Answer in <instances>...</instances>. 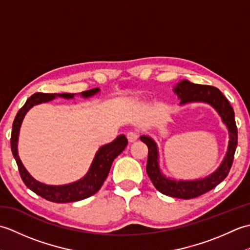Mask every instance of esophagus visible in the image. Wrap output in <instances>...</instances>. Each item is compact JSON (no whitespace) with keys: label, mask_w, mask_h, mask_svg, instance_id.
<instances>
[{"label":"esophagus","mask_w":250,"mask_h":250,"mask_svg":"<svg viewBox=\"0 0 250 250\" xmlns=\"http://www.w3.org/2000/svg\"><path fill=\"white\" fill-rule=\"evenodd\" d=\"M126 137H128V141L130 143H135L139 140V134H137L136 132H129V133L126 134Z\"/></svg>","instance_id":"esophagus-1"}]
</instances>
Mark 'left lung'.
Returning a JSON list of instances; mask_svg holds the SVG:
<instances>
[{
    "label": "left lung",
    "mask_w": 250,
    "mask_h": 250,
    "mask_svg": "<svg viewBox=\"0 0 250 250\" xmlns=\"http://www.w3.org/2000/svg\"><path fill=\"white\" fill-rule=\"evenodd\" d=\"M174 93H176L178 99H180V105L192 102H203L213 106L229 131L228 151L220 167L207 177L194 180H176L164 176L159 167V151L156 142L149 136H141V141L145 143L148 147L146 171L156 189L161 193L173 196V198L189 200L208 192L228 176L237 146V128L234 110L229 101L216 87L193 83L185 79L174 87Z\"/></svg>",
    "instance_id": "1"
}]
</instances>
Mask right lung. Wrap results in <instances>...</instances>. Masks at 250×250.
<instances>
[{"label": "right lung", "instance_id": "right-lung-1", "mask_svg": "<svg viewBox=\"0 0 250 250\" xmlns=\"http://www.w3.org/2000/svg\"><path fill=\"white\" fill-rule=\"evenodd\" d=\"M99 91V88H94L83 91L81 94L83 98H90L92 95L97 94ZM74 95H75V93H34L26 100L25 104L19 109L13 122L10 146H12L13 156L16 162H17L21 178H22L24 185L30 190L33 191L37 195L42 196V198L50 202H55V203H68V202L81 201L97 193L100 188L102 187L106 177H107L115 158L118 157L125 150L126 145H128L126 137L125 135H119L115 141L109 143V144H106L101 147L97 153H95V157L88 173L82 179L77 180L75 183L61 186H50L37 182L36 179L32 177L19 159L17 149L19 130L25 114L34 105L49 102V101L54 100L56 97L73 99Z\"/></svg>", "mask_w": 250, "mask_h": 250}]
</instances>
